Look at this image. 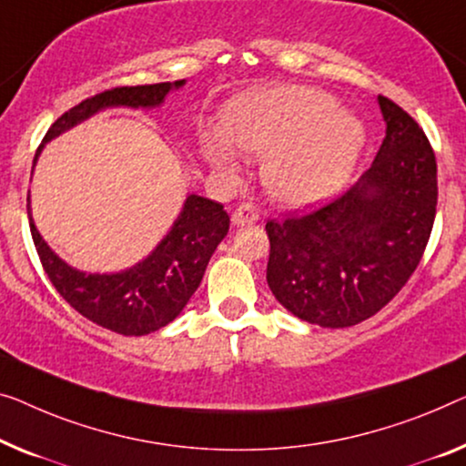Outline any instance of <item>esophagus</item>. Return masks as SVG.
<instances>
[{"mask_svg": "<svg viewBox=\"0 0 466 466\" xmlns=\"http://www.w3.org/2000/svg\"><path fill=\"white\" fill-rule=\"evenodd\" d=\"M257 219H259V211H257L255 205H251V203L240 205L238 209L232 213V226H236V228L247 226V224H255Z\"/></svg>", "mask_w": 466, "mask_h": 466, "instance_id": "obj_1", "label": "esophagus"}]
</instances>
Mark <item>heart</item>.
Listing matches in <instances>:
<instances>
[{
  "mask_svg": "<svg viewBox=\"0 0 466 466\" xmlns=\"http://www.w3.org/2000/svg\"><path fill=\"white\" fill-rule=\"evenodd\" d=\"M221 134L203 137V155L219 176H234L233 148L261 157V179L278 203L301 209L335 197L356 169L364 125L314 87L255 89L221 110Z\"/></svg>",
  "mask_w": 466,
  "mask_h": 466,
  "instance_id": "1",
  "label": "heart"
}]
</instances>
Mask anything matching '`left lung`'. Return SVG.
I'll list each match as a JSON object with an SVG mask.
<instances>
[{
  "label": "left lung",
  "mask_w": 466,
  "mask_h": 466,
  "mask_svg": "<svg viewBox=\"0 0 466 466\" xmlns=\"http://www.w3.org/2000/svg\"><path fill=\"white\" fill-rule=\"evenodd\" d=\"M385 140L351 190L314 213L269 219L268 287L290 314L345 329L377 314L419 266L437 207L425 131L379 96Z\"/></svg>",
  "instance_id": "obj_1"
}]
</instances>
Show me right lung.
Segmentation results:
<instances>
[{
    "instance_id": "add662e5",
    "label": "right lung",
    "mask_w": 466,
    "mask_h": 466,
    "mask_svg": "<svg viewBox=\"0 0 466 466\" xmlns=\"http://www.w3.org/2000/svg\"><path fill=\"white\" fill-rule=\"evenodd\" d=\"M184 86L186 79L155 86L115 87L83 100L47 129L44 144L35 155L33 169L47 142L98 115L100 110L119 106L157 108L165 102L167 94ZM26 213L41 266L62 299L87 320L125 337L148 335L182 314L203 280L215 248L230 230V218L224 211V205L198 194H188L171 230L146 259L121 272L100 274L81 272L68 266L47 247L33 221L31 197L26 198Z\"/></svg>"
}]
</instances>
